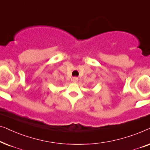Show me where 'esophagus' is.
Listing matches in <instances>:
<instances>
[{
  "instance_id": "34e87169",
  "label": "esophagus",
  "mask_w": 150,
  "mask_h": 150,
  "mask_svg": "<svg viewBox=\"0 0 150 150\" xmlns=\"http://www.w3.org/2000/svg\"><path fill=\"white\" fill-rule=\"evenodd\" d=\"M72 81H73L74 83H76L78 81V78L76 77H73V79H72Z\"/></svg>"
}]
</instances>
